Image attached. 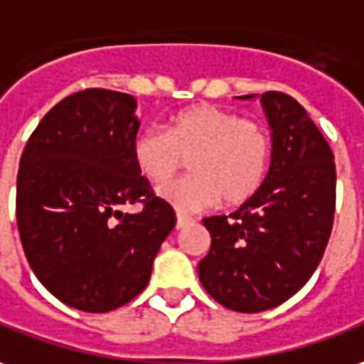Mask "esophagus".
Instances as JSON below:
<instances>
[{"label": "esophagus", "mask_w": 364, "mask_h": 364, "mask_svg": "<svg viewBox=\"0 0 364 364\" xmlns=\"http://www.w3.org/2000/svg\"><path fill=\"white\" fill-rule=\"evenodd\" d=\"M190 224V218H186V215H176V228L180 230V228H184V225Z\"/></svg>", "instance_id": "34e87169"}]
</instances>
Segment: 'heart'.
Returning a JSON list of instances; mask_svg holds the SVG:
<instances>
[{
	"label": "heart",
	"instance_id": "heart-1",
	"mask_svg": "<svg viewBox=\"0 0 364 364\" xmlns=\"http://www.w3.org/2000/svg\"><path fill=\"white\" fill-rule=\"evenodd\" d=\"M190 158L192 176L160 190L182 214L215 206H237L265 180L272 139L259 120L240 119L214 105H192L174 112L164 130L144 129L132 140V160L154 186H164Z\"/></svg>",
	"mask_w": 364,
	"mask_h": 364
}]
</instances>
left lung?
Instances as JSON below:
<instances>
[{"mask_svg": "<svg viewBox=\"0 0 364 364\" xmlns=\"http://www.w3.org/2000/svg\"><path fill=\"white\" fill-rule=\"evenodd\" d=\"M262 105L272 129L267 176L230 218H204L212 245L198 263L204 289L240 313L277 307L309 282L335 215L337 172L325 136L289 95L263 92Z\"/></svg>", "mask_w": 364, "mask_h": 364, "instance_id": "obj_1", "label": "left lung"}]
</instances>
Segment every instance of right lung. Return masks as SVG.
Segmentation results:
<instances>
[{"mask_svg":"<svg viewBox=\"0 0 364 364\" xmlns=\"http://www.w3.org/2000/svg\"><path fill=\"white\" fill-rule=\"evenodd\" d=\"M127 92L87 89L55 105L25 144L17 228L25 257L69 307L107 313L149 285L152 262L176 225L132 160L140 120ZM134 201L136 215L119 210Z\"/></svg>","mask_w":364,"mask_h":364,"instance_id":"right-lung-1","label":"right lung"}]
</instances>
